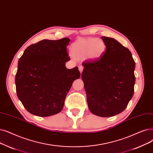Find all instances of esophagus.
I'll return each instance as SVG.
<instances>
[{"label":"esophagus","mask_w":153,"mask_h":153,"mask_svg":"<svg viewBox=\"0 0 153 153\" xmlns=\"http://www.w3.org/2000/svg\"><path fill=\"white\" fill-rule=\"evenodd\" d=\"M78 68H79V71H80V72L81 73L82 72V71H83V67H82V65H79L78 66Z\"/></svg>","instance_id":"34e87169"}]
</instances>
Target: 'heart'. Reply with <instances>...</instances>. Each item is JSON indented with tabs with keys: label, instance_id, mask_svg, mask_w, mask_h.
Returning a JSON list of instances; mask_svg holds the SVG:
<instances>
[{
	"label": "heart",
	"instance_id": "heart-1",
	"mask_svg": "<svg viewBox=\"0 0 153 153\" xmlns=\"http://www.w3.org/2000/svg\"><path fill=\"white\" fill-rule=\"evenodd\" d=\"M106 44L102 39L92 37L77 39L71 45L72 54L77 58L97 60L105 52Z\"/></svg>",
	"mask_w": 153,
	"mask_h": 153
}]
</instances>
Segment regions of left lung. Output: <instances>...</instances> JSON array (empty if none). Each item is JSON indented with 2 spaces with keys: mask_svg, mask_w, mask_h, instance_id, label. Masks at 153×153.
I'll use <instances>...</instances> for the list:
<instances>
[{
  "mask_svg": "<svg viewBox=\"0 0 153 153\" xmlns=\"http://www.w3.org/2000/svg\"><path fill=\"white\" fill-rule=\"evenodd\" d=\"M104 54L82 64V79L92 114L111 117L122 112L133 96L135 62L131 52L113 38L102 37Z\"/></svg>",
  "mask_w": 153,
  "mask_h": 153,
  "instance_id": "1",
  "label": "left lung"
}]
</instances>
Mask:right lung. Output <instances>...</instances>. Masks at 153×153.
Listing matches in <instances>:
<instances>
[{"label":"right lung","mask_w":153,"mask_h":153,"mask_svg":"<svg viewBox=\"0 0 153 153\" xmlns=\"http://www.w3.org/2000/svg\"><path fill=\"white\" fill-rule=\"evenodd\" d=\"M70 39H44L26 48L20 57L16 75L17 97L30 113L41 117L56 114L63 109L73 82L80 77L75 67L68 69Z\"/></svg>","instance_id":"1"}]
</instances>
